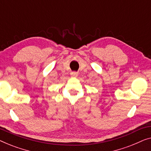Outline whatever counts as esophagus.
<instances>
[{
  "label": "esophagus",
  "instance_id": "esophagus-1",
  "mask_svg": "<svg viewBox=\"0 0 151 151\" xmlns=\"http://www.w3.org/2000/svg\"><path fill=\"white\" fill-rule=\"evenodd\" d=\"M71 75L72 76H73V77H76V76H78V73H76V72H72Z\"/></svg>",
  "mask_w": 151,
  "mask_h": 151
}]
</instances>
